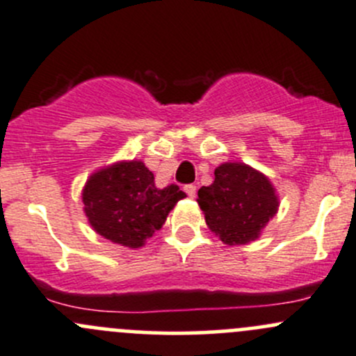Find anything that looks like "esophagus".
I'll list each match as a JSON object with an SVG mask.
<instances>
[{
	"mask_svg": "<svg viewBox=\"0 0 356 356\" xmlns=\"http://www.w3.org/2000/svg\"><path fill=\"white\" fill-rule=\"evenodd\" d=\"M184 191H186V195L189 196V198H195V196H196V186L195 184H186Z\"/></svg>",
	"mask_w": 356,
	"mask_h": 356,
	"instance_id": "34e87169",
	"label": "esophagus"
}]
</instances>
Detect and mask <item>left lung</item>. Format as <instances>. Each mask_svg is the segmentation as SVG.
<instances>
[{"instance_id": "left-lung-1", "label": "left lung", "mask_w": 356, "mask_h": 356, "mask_svg": "<svg viewBox=\"0 0 356 356\" xmlns=\"http://www.w3.org/2000/svg\"><path fill=\"white\" fill-rule=\"evenodd\" d=\"M198 203L211 232L225 245H248L277 213L270 181L245 163H222L213 184L198 191Z\"/></svg>"}]
</instances>
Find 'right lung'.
<instances>
[{
	"instance_id": "right-lung-1",
	"label": "right lung",
	"mask_w": 356,
	"mask_h": 356,
	"mask_svg": "<svg viewBox=\"0 0 356 356\" xmlns=\"http://www.w3.org/2000/svg\"><path fill=\"white\" fill-rule=\"evenodd\" d=\"M186 193L170 184L155 186L143 161H122L96 172L82 191L84 211L98 234L117 245L139 248L167 220Z\"/></svg>"
}]
</instances>
